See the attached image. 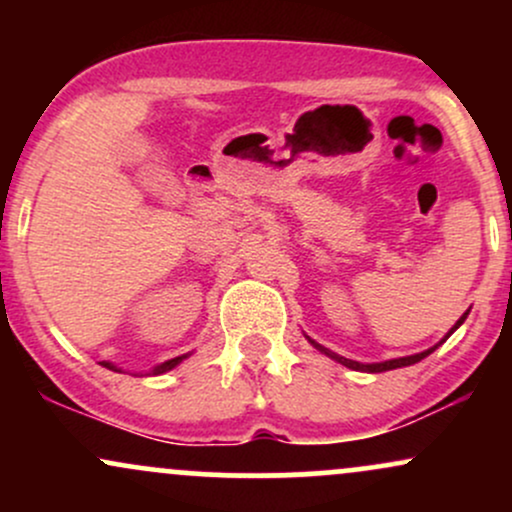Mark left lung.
Returning <instances> with one entry per match:
<instances>
[{"instance_id": "left-lung-1", "label": "left lung", "mask_w": 512, "mask_h": 512, "mask_svg": "<svg viewBox=\"0 0 512 512\" xmlns=\"http://www.w3.org/2000/svg\"><path fill=\"white\" fill-rule=\"evenodd\" d=\"M467 315H469V310H467V313H464V315L460 317V320H457V322H455V325H452V327H450V332H448V334H445V337H443V339H440V342H438L436 346H431V349L421 351V354H411V356H402V358H390V361H380V363H358V361H351V358H344V356L334 354V351H330V349H325V346H322V344H317V342H315V339H310V337H305V339H308V342H310V344H313V346H315V349H317V351H320V354L330 356V358H332V361L342 363V366H346V368H351V370H363V373H385V370H395V368H404V366H414V363H419V361H421V358H426L428 354H433V351H436V349H438V346H440V344H443V342H445V339H448V337H450V334H452V332H455V330H457V327H460L464 320H467Z\"/></svg>"}]
</instances>
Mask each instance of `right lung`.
Listing matches in <instances>:
<instances>
[{
  "instance_id": "1",
  "label": "right lung",
  "mask_w": 512,
  "mask_h": 512,
  "mask_svg": "<svg viewBox=\"0 0 512 512\" xmlns=\"http://www.w3.org/2000/svg\"><path fill=\"white\" fill-rule=\"evenodd\" d=\"M187 356H190V354H182V356H175V358H170V361H163V363H158V366H154V368L149 370V375H161V373H168V370H173L175 366H180V363L185 361ZM101 366L110 368V370H117V373H122V368H117L115 363H110V361H103Z\"/></svg>"
}]
</instances>
